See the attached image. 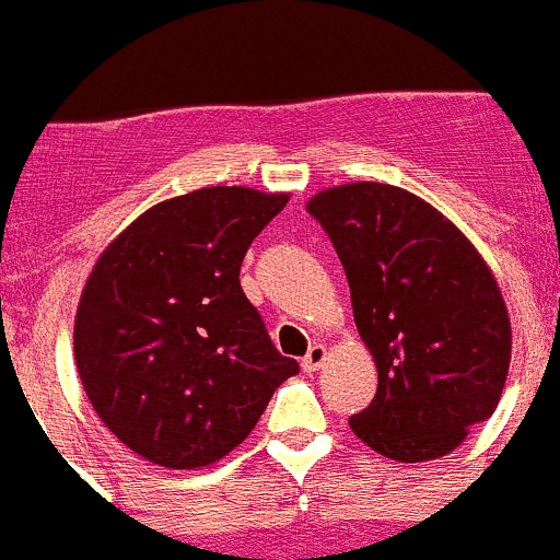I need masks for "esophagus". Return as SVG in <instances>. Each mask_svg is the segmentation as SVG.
Instances as JSON below:
<instances>
[{
	"label": "esophagus",
	"instance_id": "esophagus-1",
	"mask_svg": "<svg viewBox=\"0 0 560 560\" xmlns=\"http://www.w3.org/2000/svg\"><path fill=\"white\" fill-rule=\"evenodd\" d=\"M324 359H326V348L320 346V342H315V346H310V351L304 353L302 370H304V373H315V370L324 364Z\"/></svg>",
	"mask_w": 560,
	"mask_h": 560
}]
</instances>
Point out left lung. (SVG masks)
<instances>
[{
    "label": "left lung",
    "mask_w": 560,
    "mask_h": 560,
    "mask_svg": "<svg viewBox=\"0 0 560 560\" xmlns=\"http://www.w3.org/2000/svg\"><path fill=\"white\" fill-rule=\"evenodd\" d=\"M307 212L335 245L378 368L373 402L348 424L392 460L450 455L492 417L509 373L512 326L495 278L444 214L400 187H331Z\"/></svg>",
    "instance_id": "1"
}]
</instances>
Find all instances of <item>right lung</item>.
<instances>
[{
	"instance_id": "obj_1",
	"label": "right lung",
	"mask_w": 560,
	"mask_h": 560,
	"mask_svg": "<svg viewBox=\"0 0 560 560\" xmlns=\"http://www.w3.org/2000/svg\"><path fill=\"white\" fill-rule=\"evenodd\" d=\"M285 203V192L203 187L143 212L94 264L75 364L105 428L149 463L212 466L299 373L240 285L247 247Z\"/></svg>"
}]
</instances>
